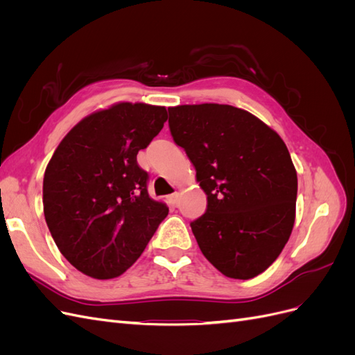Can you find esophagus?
Returning a JSON list of instances; mask_svg holds the SVG:
<instances>
[{"mask_svg": "<svg viewBox=\"0 0 355 355\" xmlns=\"http://www.w3.org/2000/svg\"><path fill=\"white\" fill-rule=\"evenodd\" d=\"M167 200H168V202L171 204V206H178L179 204V192H175V194H171V196H168L167 197Z\"/></svg>", "mask_w": 355, "mask_h": 355, "instance_id": "obj_1", "label": "esophagus"}]
</instances>
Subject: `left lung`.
Wrapping results in <instances>:
<instances>
[{"label":"left lung","instance_id":"obj_1","mask_svg":"<svg viewBox=\"0 0 355 355\" xmlns=\"http://www.w3.org/2000/svg\"><path fill=\"white\" fill-rule=\"evenodd\" d=\"M173 141L187 151L207 210L191 230L223 275L249 280L280 256L293 230L297 176L283 139L231 105L168 108Z\"/></svg>","mask_w":355,"mask_h":355}]
</instances>
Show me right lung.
I'll list each match as a JSON object with an SVG mask.
<instances>
[{
	"instance_id": "1",
	"label": "right lung",
	"mask_w": 355,
	"mask_h": 355,
	"mask_svg": "<svg viewBox=\"0 0 355 355\" xmlns=\"http://www.w3.org/2000/svg\"><path fill=\"white\" fill-rule=\"evenodd\" d=\"M167 120L164 106L118 102L75 124L50 158L42 204L68 262L96 280L125 272L168 214L137 164Z\"/></svg>"
}]
</instances>
